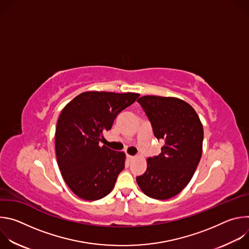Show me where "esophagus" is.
Segmentation results:
<instances>
[{
  "label": "esophagus",
  "instance_id": "34e87169",
  "mask_svg": "<svg viewBox=\"0 0 249 249\" xmlns=\"http://www.w3.org/2000/svg\"><path fill=\"white\" fill-rule=\"evenodd\" d=\"M127 159H128V160H129V161H131V160H135V157H134V156H130V155H127Z\"/></svg>",
  "mask_w": 249,
  "mask_h": 249
}]
</instances>
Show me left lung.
Here are the masks:
<instances>
[{"instance_id":"obj_1","label":"left lung","mask_w":249,"mask_h":249,"mask_svg":"<svg viewBox=\"0 0 249 249\" xmlns=\"http://www.w3.org/2000/svg\"><path fill=\"white\" fill-rule=\"evenodd\" d=\"M137 101L164 145L159 156L147 160L146 172L136 180L147 196L166 200L181 192L192 178L202 156L203 126L194 108L182 99L145 95Z\"/></svg>"}]
</instances>
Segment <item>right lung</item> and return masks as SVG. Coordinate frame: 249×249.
Wrapping results in <instances>:
<instances>
[{"label":"right lung","mask_w":249,"mask_h":249,"mask_svg":"<svg viewBox=\"0 0 249 249\" xmlns=\"http://www.w3.org/2000/svg\"><path fill=\"white\" fill-rule=\"evenodd\" d=\"M139 93L86 91L63 108L57 121L55 150L63 179L87 201L108 195L125 166V154L99 143L116 116L135 102Z\"/></svg>","instance_id":"obj_1"}]
</instances>
